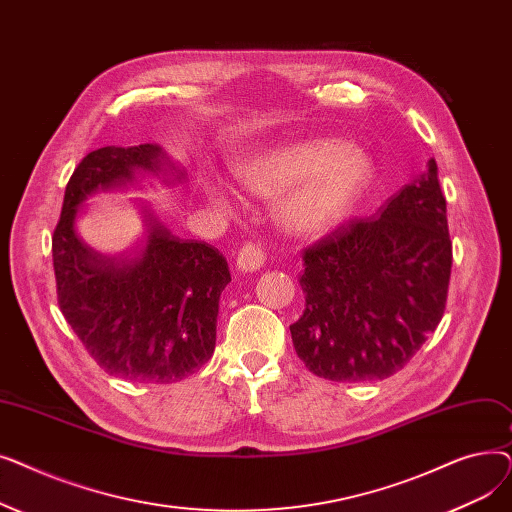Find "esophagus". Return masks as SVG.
Wrapping results in <instances>:
<instances>
[{
	"label": "esophagus",
	"instance_id": "esophagus-1",
	"mask_svg": "<svg viewBox=\"0 0 512 512\" xmlns=\"http://www.w3.org/2000/svg\"><path fill=\"white\" fill-rule=\"evenodd\" d=\"M265 263V253L255 242H245V247L238 251L236 267L240 272H257Z\"/></svg>",
	"mask_w": 512,
	"mask_h": 512
}]
</instances>
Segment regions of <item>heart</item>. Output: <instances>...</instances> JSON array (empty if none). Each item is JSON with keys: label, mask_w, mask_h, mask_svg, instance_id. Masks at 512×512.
Returning a JSON list of instances; mask_svg holds the SVG:
<instances>
[{"label": "heart", "mask_w": 512, "mask_h": 512, "mask_svg": "<svg viewBox=\"0 0 512 512\" xmlns=\"http://www.w3.org/2000/svg\"><path fill=\"white\" fill-rule=\"evenodd\" d=\"M240 182L255 197L276 202L280 224L299 236L324 234L355 211L375 176L367 151L336 137H307L261 149L236 166ZM209 199L232 207L218 182L207 186Z\"/></svg>", "instance_id": "b5f03b06"}]
</instances>
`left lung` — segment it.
Masks as SVG:
<instances>
[{
  "mask_svg": "<svg viewBox=\"0 0 512 512\" xmlns=\"http://www.w3.org/2000/svg\"><path fill=\"white\" fill-rule=\"evenodd\" d=\"M305 313L290 326L299 359L332 382L386 380L405 367L444 313L452 242L438 166L367 220L305 251Z\"/></svg>",
  "mask_w": 512,
  "mask_h": 512,
  "instance_id": "left-lung-1",
  "label": "left lung"
}]
</instances>
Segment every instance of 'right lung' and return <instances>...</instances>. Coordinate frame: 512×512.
Instances as JSON below:
<instances>
[{"instance_id": "1", "label": "right lung", "mask_w": 512, "mask_h": 512, "mask_svg": "<svg viewBox=\"0 0 512 512\" xmlns=\"http://www.w3.org/2000/svg\"><path fill=\"white\" fill-rule=\"evenodd\" d=\"M153 176L184 180L159 145L101 147L74 170L51 238L60 309L89 355L110 375L172 384L205 365L215 348L228 263L207 242L182 240L141 203V238L124 255H103L80 240V203L99 191Z\"/></svg>"}]
</instances>
